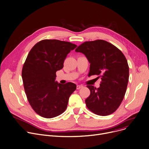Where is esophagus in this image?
<instances>
[{
    "mask_svg": "<svg viewBox=\"0 0 149 149\" xmlns=\"http://www.w3.org/2000/svg\"><path fill=\"white\" fill-rule=\"evenodd\" d=\"M83 86H81V85H77V89H80L81 88H82Z\"/></svg>",
    "mask_w": 149,
    "mask_h": 149,
    "instance_id": "1",
    "label": "esophagus"
}]
</instances>
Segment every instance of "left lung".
<instances>
[{
	"label": "left lung",
	"instance_id": "left-lung-1",
	"mask_svg": "<svg viewBox=\"0 0 149 149\" xmlns=\"http://www.w3.org/2000/svg\"><path fill=\"white\" fill-rule=\"evenodd\" d=\"M76 52L84 54L90 65L88 76L101 77L100 87L87 86L91 95L85 101L90 111L99 116L113 113L121 104L129 80V66L119 49L101 39L86 41Z\"/></svg>",
	"mask_w": 149,
	"mask_h": 149
}]
</instances>
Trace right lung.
I'll return each mask as SVG.
<instances>
[{"mask_svg": "<svg viewBox=\"0 0 149 149\" xmlns=\"http://www.w3.org/2000/svg\"><path fill=\"white\" fill-rule=\"evenodd\" d=\"M77 47L69 42L44 39L29 53L22 69L23 85L30 105L41 117H55L66 109L77 86L70 82L58 83L56 73L63 68L68 54Z\"/></svg>", "mask_w": 149, "mask_h": 149, "instance_id": "1", "label": "right lung"}]
</instances>
